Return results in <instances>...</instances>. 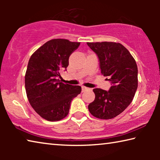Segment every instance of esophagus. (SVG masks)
<instances>
[{
	"instance_id": "esophagus-1",
	"label": "esophagus",
	"mask_w": 160,
	"mask_h": 160,
	"mask_svg": "<svg viewBox=\"0 0 160 160\" xmlns=\"http://www.w3.org/2000/svg\"><path fill=\"white\" fill-rule=\"evenodd\" d=\"M90 90V88H86V87H84V86H82V92H86V91Z\"/></svg>"
}]
</instances>
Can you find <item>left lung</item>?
<instances>
[{"instance_id":"left-lung-1","label":"left lung","mask_w":160,"mask_h":160,"mask_svg":"<svg viewBox=\"0 0 160 160\" xmlns=\"http://www.w3.org/2000/svg\"><path fill=\"white\" fill-rule=\"evenodd\" d=\"M99 59L101 73L111 82L108 91L95 88V99L88 106L100 119L116 117L131 104L138 88V67L126 47L116 42H88Z\"/></svg>"}]
</instances>
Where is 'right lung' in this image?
Here are the masks:
<instances>
[{
    "label": "right lung",
    "mask_w": 160,
    "mask_h": 160,
    "mask_svg": "<svg viewBox=\"0 0 160 160\" xmlns=\"http://www.w3.org/2000/svg\"><path fill=\"white\" fill-rule=\"evenodd\" d=\"M80 42L55 39L46 42L31 56L25 74V90L29 104L41 117L49 121L64 118L72 99L81 92L80 86L59 80L66 70L68 59Z\"/></svg>",
    "instance_id": "right-lung-1"
}]
</instances>
